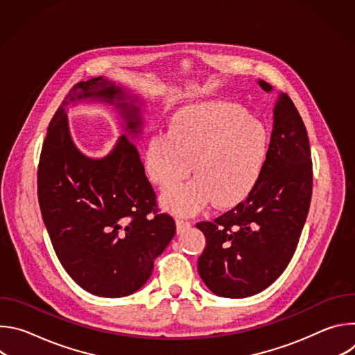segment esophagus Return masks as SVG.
<instances>
[{
	"mask_svg": "<svg viewBox=\"0 0 355 355\" xmlns=\"http://www.w3.org/2000/svg\"><path fill=\"white\" fill-rule=\"evenodd\" d=\"M175 225H177V233H184L185 230H188L191 227V223L188 220H184V219H177L175 220Z\"/></svg>",
	"mask_w": 355,
	"mask_h": 355,
	"instance_id": "obj_1",
	"label": "esophagus"
}]
</instances>
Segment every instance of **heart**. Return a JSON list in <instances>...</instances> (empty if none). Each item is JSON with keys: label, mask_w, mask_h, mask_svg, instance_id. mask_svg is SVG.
I'll return each mask as SVG.
<instances>
[{"label": "heart", "mask_w": 355, "mask_h": 355, "mask_svg": "<svg viewBox=\"0 0 355 355\" xmlns=\"http://www.w3.org/2000/svg\"><path fill=\"white\" fill-rule=\"evenodd\" d=\"M268 133L248 111L230 103L196 104L180 111L168 133L151 136L144 150L148 178L168 188L163 204L193 215L214 200L219 208L243 202L259 185L268 159Z\"/></svg>", "instance_id": "b5f03b06"}]
</instances>
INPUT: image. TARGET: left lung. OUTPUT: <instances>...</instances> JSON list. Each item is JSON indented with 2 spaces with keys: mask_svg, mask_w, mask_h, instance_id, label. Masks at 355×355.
I'll return each instance as SVG.
<instances>
[{
  "mask_svg": "<svg viewBox=\"0 0 355 355\" xmlns=\"http://www.w3.org/2000/svg\"><path fill=\"white\" fill-rule=\"evenodd\" d=\"M264 91L272 87L260 80ZM308 132L292 99L281 94L263 177L243 202L212 222H198L205 250L198 272L218 296L245 297L268 288L288 267L312 199Z\"/></svg>",
  "mask_w": 355,
  "mask_h": 355,
  "instance_id": "1",
  "label": "left lung"
}]
</instances>
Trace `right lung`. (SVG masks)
Instances as JSON below:
<instances>
[{
  "label": "right lung",
  "instance_id": "obj_1",
  "mask_svg": "<svg viewBox=\"0 0 355 355\" xmlns=\"http://www.w3.org/2000/svg\"><path fill=\"white\" fill-rule=\"evenodd\" d=\"M83 98L115 105L125 131L104 159L84 157L71 140L65 107ZM137 98L98 77L77 83L47 128L37 167V199L56 256L87 292L122 297L140 289L175 234L160 214L136 147Z\"/></svg>",
  "mask_w": 355,
  "mask_h": 355
}]
</instances>
